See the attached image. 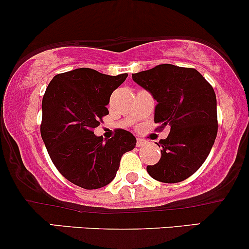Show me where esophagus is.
Segmentation results:
<instances>
[{
  "mask_svg": "<svg viewBox=\"0 0 249 249\" xmlns=\"http://www.w3.org/2000/svg\"><path fill=\"white\" fill-rule=\"evenodd\" d=\"M146 143L145 140H142V138H137V146H142Z\"/></svg>",
  "mask_w": 249,
  "mask_h": 249,
  "instance_id": "obj_1",
  "label": "esophagus"
}]
</instances>
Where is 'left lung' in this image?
<instances>
[{"mask_svg":"<svg viewBox=\"0 0 249 249\" xmlns=\"http://www.w3.org/2000/svg\"><path fill=\"white\" fill-rule=\"evenodd\" d=\"M132 80L158 101L154 120L171 132L161 140V159L146 167L149 175L167 184L184 181L210 154L218 130L216 94L193 68L160 64L132 74Z\"/></svg>","mask_w":249,"mask_h":249,"instance_id":"obj_1","label":"left lung"}]
</instances>
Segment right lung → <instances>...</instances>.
I'll return each mask as SVG.
<instances>
[{
    "label": "right lung",
    "instance_id": "add662e5",
    "mask_svg": "<svg viewBox=\"0 0 249 249\" xmlns=\"http://www.w3.org/2000/svg\"><path fill=\"white\" fill-rule=\"evenodd\" d=\"M126 77L78 68L56 75L43 96L40 133L50 158L65 179L86 190L108 185L123 154L136 145L126 130H117L107 141L93 131L108 114L111 94Z\"/></svg>",
    "mask_w": 249,
    "mask_h": 249
}]
</instances>
